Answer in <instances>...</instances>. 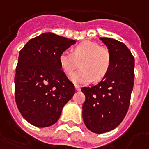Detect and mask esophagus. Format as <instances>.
Instances as JSON below:
<instances>
[{"label": "esophagus", "mask_w": 149, "mask_h": 149, "mask_svg": "<svg viewBox=\"0 0 149 149\" xmlns=\"http://www.w3.org/2000/svg\"><path fill=\"white\" fill-rule=\"evenodd\" d=\"M75 88H76V90H77V91H80V87L79 85H77V84H76V85H75Z\"/></svg>", "instance_id": "34e87169"}]
</instances>
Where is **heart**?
Wrapping results in <instances>:
<instances>
[{"mask_svg": "<svg viewBox=\"0 0 149 149\" xmlns=\"http://www.w3.org/2000/svg\"><path fill=\"white\" fill-rule=\"evenodd\" d=\"M61 69L67 76H71L79 67L81 69L72 76L75 84H88L93 80L100 81L107 74L111 65V54L107 47L84 41L72 49V54L64 51L59 56Z\"/></svg>", "mask_w": 149, "mask_h": 149, "instance_id": "obj_1", "label": "heart"}]
</instances>
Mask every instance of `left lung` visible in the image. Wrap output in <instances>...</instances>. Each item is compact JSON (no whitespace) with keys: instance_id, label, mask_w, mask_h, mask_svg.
Instances as JSON below:
<instances>
[{"instance_id":"1","label":"left lung","mask_w":149,"mask_h":149,"mask_svg":"<svg viewBox=\"0 0 149 149\" xmlns=\"http://www.w3.org/2000/svg\"><path fill=\"white\" fill-rule=\"evenodd\" d=\"M111 54L107 74L93 87H84L83 120L95 133L114 130L127 113L134 81V58L125 44L114 38H100Z\"/></svg>"}]
</instances>
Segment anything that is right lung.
<instances>
[{"mask_svg": "<svg viewBox=\"0 0 149 149\" xmlns=\"http://www.w3.org/2000/svg\"><path fill=\"white\" fill-rule=\"evenodd\" d=\"M75 43V40L47 32L31 38L19 51L15 99L22 116L31 125H54L73 96L74 84L61 70L59 56Z\"/></svg>", "mask_w": 149, "mask_h": 149, "instance_id": "obj_1", "label": "right lung"}]
</instances>
